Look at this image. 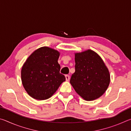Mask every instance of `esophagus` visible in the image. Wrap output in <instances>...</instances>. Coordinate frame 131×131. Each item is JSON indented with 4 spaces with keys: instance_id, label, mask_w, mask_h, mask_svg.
I'll return each instance as SVG.
<instances>
[{
    "instance_id": "obj_1",
    "label": "esophagus",
    "mask_w": 131,
    "mask_h": 131,
    "mask_svg": "<svg viewBox=\"0 0 131 131\" xmlns=\"http://www.w3.org/2000/svg\"><path fill=\"white\" fill-rule=\"evenodd\" d=\"M65 78H66V80L68 81L70 80V76L69 75H65Z\"/></svg>"
}]
</instances>
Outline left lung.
Masks as SVG:
<instances>
[{
  "mask_svg": "<svg viewBox=\"0 0 131 131\" xmlns=\"http://www.w3.org/2000/svg\"><path fill=\"white\" fill-rule=\"evenodd\" d=\"M75 72L70 83L84 100L94 101L107 90L110 81L108 68L101 57L93 50L74 54Z\"/></svg>",
  "mask_w": 131,
  "mask_h": 131,
  "instance_id": "1",
  "label": "left lung"
}]
</instances>
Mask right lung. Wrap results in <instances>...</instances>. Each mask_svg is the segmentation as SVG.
Listing matches in <instances>:
<instances>
[{"label": "right lung", "instance_id": "1", "mask_svg": "<svg viewBox=\"0 0 131 131\" xmlns=\"http://www.w3.org/2000/svg\"><path fill=\"white\" fill-rule=\"evenodd\" d=\"M60 52L48 47H42L29 55L21 69V80L28 95L36 100L51 97L65 77L59 73L58 62Z\"/></svg>", "mask_w": 131, "mask_h": 131}]
</instances>
